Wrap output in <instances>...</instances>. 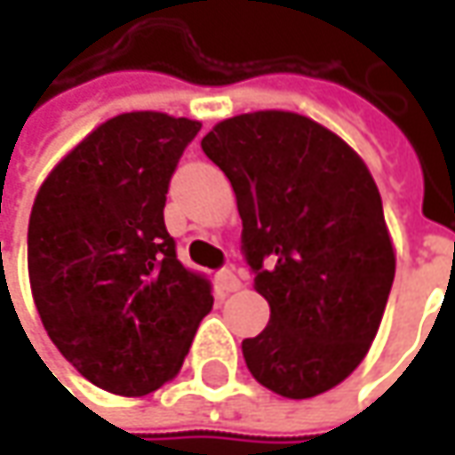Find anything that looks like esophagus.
<instances>
[{
	"label": "esophagus",
	"instance_id": "esophagus-1",
	"mask_svg": "<svg viewBox=\"0 0 455 455\" xmlns=\"http://www.w3.org/2000/svg\"><path fill=\"white\" fill-rule=\"evenodd\" d=\"M215 286H218L220 293H230V291L240 289V281H237V275L233 271H218L215 275Z\"/></svg>",
	"mask_w": 455,
	"mask_h": 455
}]
</instances>
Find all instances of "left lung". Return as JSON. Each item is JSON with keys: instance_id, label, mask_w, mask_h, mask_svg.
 I'll return each mask as SVG.
<instances>
[{"instance_id": "left-lung-1", "label": "left lung", "mask_w": 455, "mask_h": 455, "mask_svg": "<svg viewBox=\"0 0 455 455\" xmlns=\"http://www.w3.org/2000/svg\"><path fill=\"white\" fill-rule=\"evenodd\" d=\"M202 151L233 184L240 251L268 326L243 339L251 375L304 400L355 372L375 339L395 253L372 174L337 133L289 111L218 124Z\"/></svg>"}]
</instances>
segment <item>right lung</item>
Returning a JSON list of instances; mask_svg holds the SVG:
<instances>
[{"label":"right lung","mask_w":455,"mask_h":455,"mask_svg":"<svg viewBox=\"0 0 455 455\" xmlns=\"http://www.w3.org/2000/svg\"><path fill=\"white\" fill-rule=\"evenodd\" d=\"M200 121L116 116L85 136L40 187L27 268L47 337L85 379L147 395L180 372L210 283L187 271L166 233L172 174Z\"/></svg>","instance_id":"add662e5"}]
</instances>
